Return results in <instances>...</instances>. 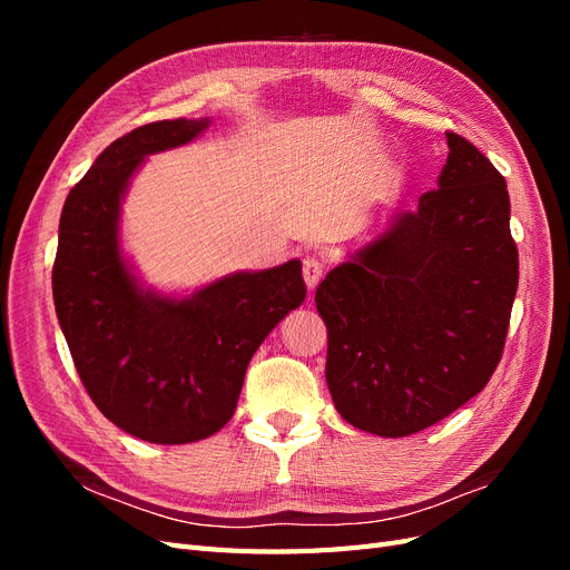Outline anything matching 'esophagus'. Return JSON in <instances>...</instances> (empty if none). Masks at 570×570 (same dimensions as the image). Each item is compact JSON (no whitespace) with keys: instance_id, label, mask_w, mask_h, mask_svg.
<instances>
[{"instance_id":"esophagus-1","label":"esophagus","mask_w":570,"mask_h":570,"mask_svg":"<svg viewBox=\"0 0 570 570\" xmlns=\"http://www.w3.org/2000/svg\"><path fill=\"white\" fill-rule=\"evenodd\" d=\"M302 275H304V283L308 289H314L321 283V275H323V264L318 262L316 256H306L302 262Z\"/></svg>"}]
</instances>
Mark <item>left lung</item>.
I'll use <instances>...</instances> for the list:
<instances>
[{"label":"left lung","mask_w":570,"mask_h":570,"mask_svg":"<svg viewBox=\"0 0 570 570\" xmlns=\"http://www.w3.org/2000/svg\"><path fill=\"white\" fill-rule=\"evenodd\" d=\"M438 187L325 275V381L340 416L406 438L488 385L519 287L507 180L473 142L446 132Z\"/></svg>","instance_id":"obj_1"}]
</instances>
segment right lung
<instances>
[{"label":"right lung","mask_w":570,"mask_h":570,"mask_svg":"<svg viewBox=\"0 0 570 570\" xmlns=\"http://www.w3.org/2000/svg\"><path fill=\"white\" fill-rule=\"evenodd\" d=\"M209 126L157 120L118 137L73 185L51 268L55 306L90 400L132 438L187 444L226 425L258 344L306 297L297 258L174 299L142 289L118 247L120 199L147 154Z\"/></svg>","instance_id":"obj_1"}]
</instances>
